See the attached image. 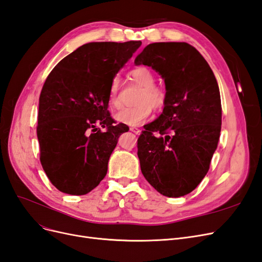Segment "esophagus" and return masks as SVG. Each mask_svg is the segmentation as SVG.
I'll return each mask as SVG.
<instances>
[{"mask_svg": "<svg viewBox=\"0 0 262 262\" xmlns=\"http://www.w3.org/2000/svg\"><path fill=\"white\" fill-rule=\"evenodd\" d=\"M130 131H132L133 133H136L137 136H139V134L141 133V130H140V129H138V128H134V126H131V128H130Z\"/></svg>", "mask_w": 262, "mask_h": 262, "instance_id": "1", "label": "esophagus"}]
</instances>
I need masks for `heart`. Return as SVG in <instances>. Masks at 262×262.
<instances>
[{"instance_id":"obj_1","label":"heart","mask_w":262,"mask_h":262,"mask_svg":"<svg viewBox=\"0 0 262 262\" xmlns=\"http://www.w3.org/2000/svg\"><path fill=\"white\" fill-rule=\"evenodd\" d=\"M131 80L144 87L138 98V104L134 107L122 108L115 115V119L120 123L138 126L146 121L152 115V109H161L165 104V93L160 87L155 86V76L147 68L139 67L129 73ZM109 105L114 108L121 106L119 97V81L114 78L109 89Z\"/></svg>"}]
</instances>
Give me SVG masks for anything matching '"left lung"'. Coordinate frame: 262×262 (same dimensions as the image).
Instances as JSON below:
<instances>
[{
	"label": "left lung",
	"mask_w": 262,
	"mask_h": 262,
	"mask_svg": "<svg viewBox=\"0 0 262 262\" xmlns=\"http://www.w3.org/2000/svg\"><path fill=\"white\" fill-rule=\"evenodd\" d=\"M134 63L155 70L166 87L163 113L144 125L138 139L141 171L163 195L188 194L207 175L219 143L222 106L216 78L187 42L150 43Z\"/></svg>",
	"instance_id": "1"
}]
</instances>
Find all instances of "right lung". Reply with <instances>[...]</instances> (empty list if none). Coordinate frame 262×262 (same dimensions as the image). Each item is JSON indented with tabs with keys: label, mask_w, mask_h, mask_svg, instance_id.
Wrapping results in <instances>:
<instances>
[{
	"label": "right lung",
	"mask_w": 262,
	"mask_h": 262,
	"mask_svg": "<svg viewBox=\"0 0 262 262\" xmlns=\"http://www.w3.org/2000/svg\"><path fill=\"white\" fill-rule=\"evenodd\" d=\"M141 43H85L47 77L39 97L37 137L42 168L61 192L86 194L105 178L118 139L129 130L110 117V84Z\"/></svg>",
	"instance_id": "obj_1"
}]
</instances>
